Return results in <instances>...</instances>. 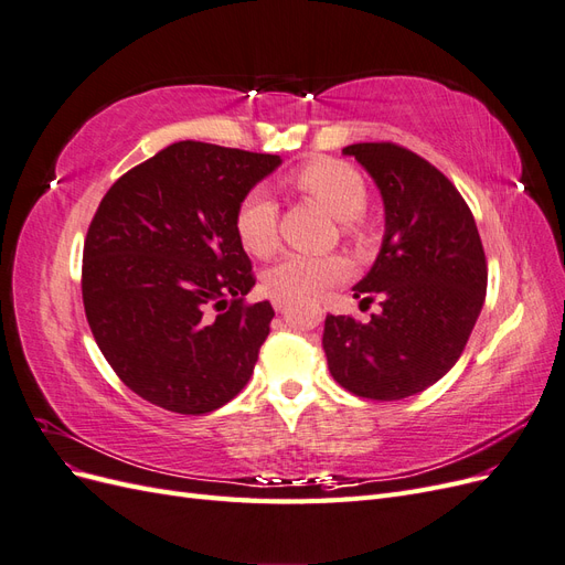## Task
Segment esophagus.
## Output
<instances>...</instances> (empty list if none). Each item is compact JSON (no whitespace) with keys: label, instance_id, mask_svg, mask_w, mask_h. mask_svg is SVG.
<instances>
[{"label":"esophagus","instance_id":"1","mask_svg":"<svg viewBox=\"0 0 565 565\" xmlns=\"http://www.w3.org/2000/svg\"><path fill=\"white\" fill-rule=\"evenodd\" d=\"M289 306V299L287 297H273V309H276L278 313H282Z\"/></svg>","mask_w":565,"mask_h":565}]
</instances>
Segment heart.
<instances>
[{
    "label": "heart",
    "mask_w": 565,
    "mask_h": 565,
    "mask_svg": "<svg viewBox=\"0 0 565 565\" xmlns=\"http://www.w3.org/2000/svg\"><path fill=\"white\" fill-rule=\"evenodd\" d=\"M303 193L322 202L353 241L363 235L361 214L367 207V185L358 169L341 160H316L295 172ZM278 202L266 188H252L235 212V233L243 247L266 259L280 247ZM349 276V262L339 254H287L266 273V287L278 297H316Z\"/></svg>",
    "instance_id": "1"
}]
</instances>
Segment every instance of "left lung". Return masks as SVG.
Returning a JSON list of instances; mask_svg holds the SVG:
<instances>
[{
    "mask_svg": "<svg viewBox=\"0 0 565 565\" xmlns=\"http://www.w3.org/2000/svg\"><path fill=\"white\" fill-rule=\"evenodd\" d=\"M377 183L386 231L377 262L353 297H380L370 322L324 318L332 377L372 401L429 388L465 351L483 309L488 266L473 214L446 174L396 143L344 148Z\"/></svg>",
    "mask_w": 565,
    "mask_h": 565,
    "instance_id": "obj_1",
    "label": "left lung"
}]
</instances>
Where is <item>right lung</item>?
Wrapping results in <instances>:
<instances>
[{"label":"right lung","mask_w":565,"mask_h":565,"mask_svg":"<svg viewBox=\"0 0 565 565\" xmlns=\"http://www.w3.org/2000/svg\"><path fill=\"white\" fill-rule=\"evenodd\" d=\"M280 162L179 141L100 200L84 241V313L117 377L143 401L207 415L249 382L276 311L245 303L256 280L235 212Z\"/></svg>","instance_id":"obj_1"}]
</instances>
